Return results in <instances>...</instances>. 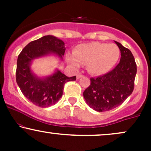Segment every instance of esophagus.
<instances>
[{
	"label": "esophagus",
	"instance_id": "obj_1",
	"mask_svg": "<svg viewBox=\"0 0 151 151\" xmlns=\"http://www.w3.org/2000/svg\"><path fill=\"white\" fill-rule=\"evenodd\" d=\"M82 74H77V79H80V78L81 77H82Z\"/></svg>",
	"mask_w": 151,
	"mask_h": 151
}]
</instances>
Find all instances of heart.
I'll list each match as a JSON object with an SVG mask.
<instances>
[{"label":"heart","mask_w":151,"mask_h":151,"mask_svg":"<svg viewBox=\"0 0 151 151\" xmlns=\"http://www.w3.org/2000/svg\"><path fill=\"white\" fill-rule=\"evenodd\" d=\"M73 53L67 55V62L74 68L80 67L81 64L86 65L88 72L96 76L108 73L120 57L117 45L98 42L79 45Z\"/></svg>","instance_id":"obj_1"}]
</instances>
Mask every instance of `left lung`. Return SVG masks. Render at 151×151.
Masks as SVG:
<instances>
[{
  "label": "left lung",
  "instance_id": "obj_1",
  "mask_svg": "<svg viewBox=\"0 0 151 151\" xmlns=\"http://www.w3.org/2000/svg\"><path fill=\"white\" fill-rule=\"evenodd\" d=\"M121 51L120 62L113 70L96 78L83 93L90 108L106 111L120 106L133 91L136 64L133 55L121 43L114 41Z\"/></svg>",
  "mask_w": 151,
  "mask_h": 151
}]
</instances>
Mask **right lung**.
Here are the masks:
<instances>
[{"mask_svg": "<svg viewBox=\"0 0 151 151\" xmlns=\"http://www.w3.org/2000/svg\"><path fill=\"white\" fill-rule=\"evenodd\" d=\"M65 50L62 40L53 35H45L28 43L18 55L17 84L24 96L35 105L45 108L55 104L62 97L65 83L76 80V76L67 77L58 69L50 75L40 77L31 68L35 60L50 55L62 61Z\"/></svg>", "mask_w": 151, "mask_h": 151, "instance_id": "obj_1", "label": "right lung"}]
</instances>
